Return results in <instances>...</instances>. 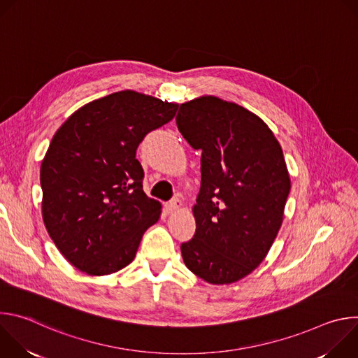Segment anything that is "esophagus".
I'll return each instance as SVG.
<instances>
[{
    "mask_svg": "<svg viewBox=\"0 0 358 358\" xmlns=\"http://www.w3.org/2000/svg\"><path fill=\"white\" fill-rule=\"evenodd\" d=\"M181 206H182V202H181V199L178 198V196H176V198H173L169 203H167V208H169V211H177V210H180L181 208Z\"/></svg>",
    "mask_w": 358,
    "mask_h": 358,
    "instance_id": "1",
    "label": "esophagus"
}]
</instances>
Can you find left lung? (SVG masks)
I'll use <instances>...</instances> for the list:
<instances>
[{
  "label": "left lung",
  "instance_id": "1",
  "mask_svg": "<svg viewBox=\"0 0 358 358\" xmlns=\"http://www.w3.org/2000/svg\"><path fill=\"white\" fill-rule=\"evenodd\" d=\"M177 126L202 151L184 264L211 285L235 283L261 265L280 229L290 191L282 147L259 116L217 96L181 103Z\"/></svg>",
  "mask_w": 358,
  "mask_h": 358
}]
</instances>
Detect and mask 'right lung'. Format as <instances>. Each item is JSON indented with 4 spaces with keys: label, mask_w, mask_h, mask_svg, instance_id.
<instances>
[{
    "label": "right lung",
    "mask_w": 358,
    "mask_h": 358,
    "mask_svg": "<svg viewBox=\"0 0 358 358\" xmlns=\"http://www.w3.org/2000/svg\"><path fill=\"white\" fill-rule=\"evenodd\" d=\"M178 103L122 90L89 101L58 129L41 164L42 218L64 258L90 276L136 257L162 203L143 191L136 150L169 123Z\"/></svg>",
    "instance_id": "right-lung-1"
}]
</instances>
